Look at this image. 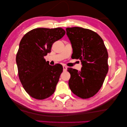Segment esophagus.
I'll list each match as a JSON object with an SVG mask.
<instances>
[{
    "label": "esophagus",
    "instance_id": "34e87169",
    "mask_svg": "<svg viewBox=\"0 0 127 127\" xmlns=\"http://www.w3.org/2000/svg\"><path fill=\"white\" fill-rule=\"evenodd\" d=\"M63 71H66V70H67V67H66V66H65V65H63Z\"/></svg>",
    "mask_w": 127,
    "mask_h": 127
}]
</instances>
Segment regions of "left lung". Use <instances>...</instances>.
<instances>
[{"label":"left lung","instance_id":"obj_1","mask_svg":"<svg viewBox=\"0 0 127 127\" xmlns=\"http://www.w3.org/2000/svg\"><path fill=\"white\" fill-rule=\"evenodd\" d=\"M66 35L72 48V56L79 59L80 71L68 68L69 86L72 92L82 99L94 96L101 88L108 72V53L99 35L88 29L66 28Z\"/></svg>","mask_w":127,"mask_h":127}]
</instances>
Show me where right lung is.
Returning a JSON list of instances; mask_svg holds the SVG:
<instances>
[{
  "mask_svg": "<svg viewBox=\"0 0 127 127\" xmlns=\"http://www.w3.org/2000/svg\"><path fill=\"white\" fill-rule=\"evenodd\" d=\"M65 34L62 28L32 29L21 39L16 61L18 77L26 92L42 100L52 95L63 71L61 64L50 65L44 56Z\"/></svg>",
  "mask_w": 127,
  "mask_h": 127,
  "instance_id": "right-lung-1",
  "label": "right lung"
}]
</instances>
